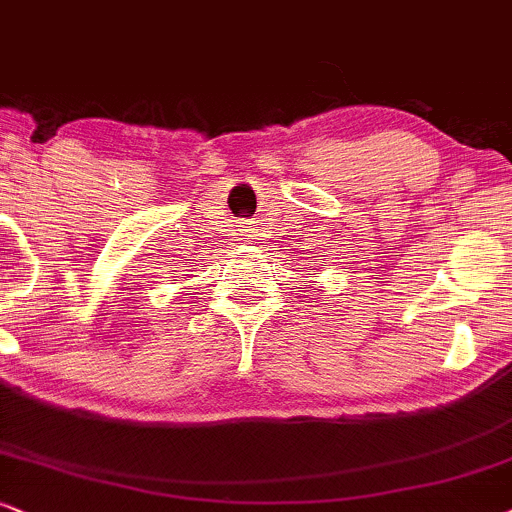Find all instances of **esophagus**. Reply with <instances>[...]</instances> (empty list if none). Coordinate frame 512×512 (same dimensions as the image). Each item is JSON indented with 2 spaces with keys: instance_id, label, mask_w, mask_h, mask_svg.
Wrapping results in <instances>:
<instances>
[{
  "instance_id": "esophagus-1",
  "label": "esophagus",
  "mask_w": 512,
  "mask_h": 512,
  "mask_svg": "<svg viewBox=\"0 0 512 512\" xmlns=\"http://www.w3.org/2000/svg\"><path fill=\"white\" fill-rule=\"evenodd\" d=\"M245 231V236H250L252 238V234H255V231H252V229H243Z\"/></svg>"
}]
</instances>
